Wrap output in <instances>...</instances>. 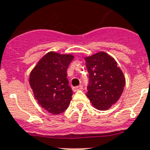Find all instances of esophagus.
<instances>
[{
  "mask_svg": "<svg viewBox=\"0 0 150 150\" xmlns=\"http://www.w3.org/2000/svg\"><path fill=\"white\" fill-rule=\"evenodd\" d=\"M82 89H83V86L81 85V84H80V85L77 86V87H75V88H73V91H80V90H82Z\"/></svg>",
  "mask_w": 150,
  "mask_h": 150,
  "instance_id": "obj_1",
  "label": "esophagus"
}]
</instances>
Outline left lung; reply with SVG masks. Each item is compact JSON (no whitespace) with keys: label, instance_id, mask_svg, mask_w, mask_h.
I'll use <instances>...</instances> for the list:
<instances>
[{"label":"left lung","instance_id":"8db88e82","mask_svg":"<svg viewBox=\"0 0 150 150\" xmlns=\"http://www.w3.org/2000/svg\"><path fill=\"white\" fill-rule=\"evenodd\" d=\"M89 72L87 97L98 110H107L117 103L125 86V78L115 59L103 51L84 57Z\"/></svg>","mask_w":150,"mask_h":150}]
</instances>
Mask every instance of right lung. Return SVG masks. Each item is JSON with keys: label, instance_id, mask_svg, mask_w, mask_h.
<instances>
[{"label": "right lung", "instance_id": "add662e5", "mask_svg": "<svg viewBox=\"0 0 150 150\" xmlns=\"http://www.w3.org/2000/svg\"><path fill=\"white\" fill-rule=\"evenodd\" d=\"M74 59L72 54L48 52L38 61L29 75L34 97L44 110L59 115L68 108L72 96L67 70Z\"/></svg>", "mask_w": 150, "mask_h": 150}]
</instances>
